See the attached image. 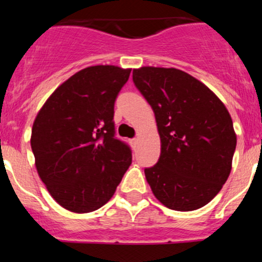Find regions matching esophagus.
I'll use <instances>...</instances> for the list:
<instances>
[{
  "mask_svg": "<svg viewBox=\"0 0 262 262\" xmlns=\"http://www.w3.org/2000/svg\"><path fill=\"white\" fill-rule=\"evenodd\" d=\"M130 143H132V144H133V145H135V144H137V143H138V138H133V139H132V140H130Z\"/></svg>",
  "mask_w": 262,
  "mask_h": 262,
  "instance_id": "34e87169",
  "label": "esophagus"
}]
</instances>
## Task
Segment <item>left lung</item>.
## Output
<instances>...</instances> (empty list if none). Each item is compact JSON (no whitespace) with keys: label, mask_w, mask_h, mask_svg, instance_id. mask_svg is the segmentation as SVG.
<instances>
[{"label":"left lung","mask_w":262,"mask_h":262,"mask_svg":"<svg viewBox=\"0 0 262 262\" xmlns=\"http://www.w3.org/2000/svg\"><path fill=\"white\" fill-rule=\"evenodd\" d=\"M133 82L154 111L161 154L145 167L152 193L188 212L210 202L229 177L236 135L228 110L201 81L177 69L145 66Z\"/></svg>","instance_id":"1"}]
</instances>
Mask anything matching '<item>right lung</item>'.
Returning a JSON list of instances; mask_svg holds the SVG:
<instances>
[{
    "mask_svg": "<svg viewBox=\"0 0 262 262\" xmlns=\"http://www.w3.org/2000/svg\"><path fill=\"white\" fill-rule=\"evenodd\" d=\"M130 69L97 65L60 85L39 111L31 145L41 181L65 209L89 213L116 192L132 150L116 137L114 102Z\"/></svg>",
    "mask_w": 262,
    "mask_h": 262,
    "instance_id": "obj_1",
    "label": "right lung"
}]
</instances>
